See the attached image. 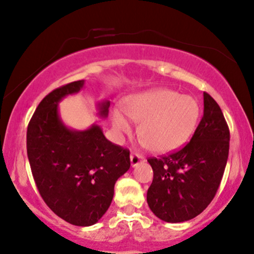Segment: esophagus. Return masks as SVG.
Segmentation results:
<instances>
[{
    "instance_id": "34e87169",
    "label": "esophagus",
    "mask_w": 254,
    "mask_h": 254,
    "mask_svg": "<svg viewBox=\"0 0 254 254\" xmlns=\"http://www.w3.org/2000/svg\"><path fill=\"white\" fill-rule=\"evenodd\" d=\"M144 161H145L144 156L140 155V154H137V153L130 154V165L133 167L139 165L140 163H144Z\"/></svg>"
}]
</instances>
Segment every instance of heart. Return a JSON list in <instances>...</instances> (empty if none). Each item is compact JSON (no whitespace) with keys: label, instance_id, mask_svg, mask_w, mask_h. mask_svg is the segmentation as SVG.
I'll use <instances>...</instances> for the list:
<instances>
[{"label":"heart","instance_id":"heart-1","mask_svg":"<svg viewBox=\"0 0 254 254\" xmlns=\"http://www.w3.org/2000/svg\"><path fill=\"white\" fill-rule=\"evenodd\" d=\"M199 111V105L192 96L181 95L171 89H153L127 98L124 112L112 110L111 122L119 133H129L132 125L128 116L140 124L139 135L150 150L169 153L190 139Z\"/></svg>","mask_w":254,"mask_h":254}]
</instances>
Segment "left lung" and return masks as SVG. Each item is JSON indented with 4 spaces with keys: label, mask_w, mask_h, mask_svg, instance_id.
<instances>
[{
    "label": "left lung",
    "mask_w": 254,
    "mask_h": 254,
    "mask_svg": "<svg viewBox=\"0 0 254 254\" xmlns=\"http://www.w3.org/2000/svg\"><path fill=\"white\" fill-rule=\"evenodd\" d=\"M203 96L204 114L190 143L169 155L148 159L154 177L146 202L166 223H184L199 215L223 179L230 130L218 103L208 93Z\"/></svg>",
    "instance_id": "8db88e82"
}]
</instances>
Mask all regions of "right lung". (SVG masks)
Masks as SVG:
<instances>
[{
    "mask_svg": "<svg viewBox=\"0 0 254 254\" xmlns=\"http://www.w3.org/2000/svg\"><path fill=\"white\" fill-rule=\"evenodd\" d=\"M84 85L77 80L55 89L41 100L27 130V151L34 181L56 215L77 226H90L106 213L117 180L130 166L129 150L114 144L98 125L70 129L62 122L59 103ZM110 101L98 104L109 115Z\"/></svg>",
    "mask_w": 254,
    "mask_h": 254,
    "instance_id": "right-lung-1",
    "label": "right lung"
}]
</instances>
